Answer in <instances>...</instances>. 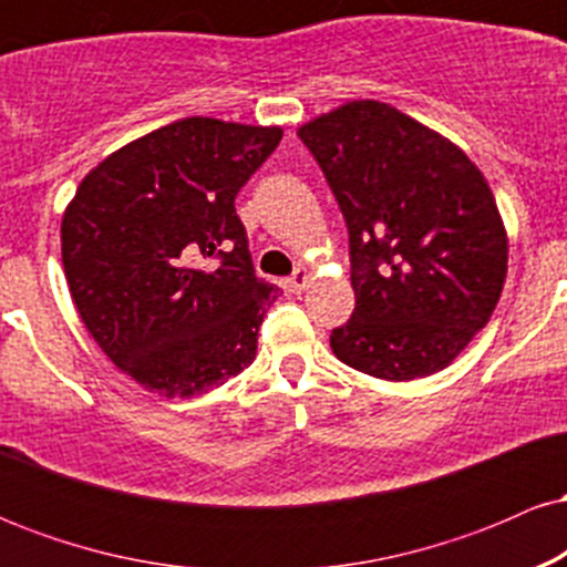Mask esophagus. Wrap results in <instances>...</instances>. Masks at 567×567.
Instances as JSON below:
<instances>
[{"label":"esophagus","instance_id":"34e87169","mask_svg":"<svg viewBox=\"0 0 567 567\" xmlns=\"http://www.w3.org/2000/svg\"><path fill=\"white\" fill-rule=\"evenodd\" d=\"M306 282H309V269H306L303 264H298L296 271L288 277V288L290 292H301L306 288Z\"/></svg>","mask_w":567,"mask_h":567}]
</instances>
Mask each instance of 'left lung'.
<instances>
[{
    "label": "left lung",
    "mask_w": 567,
    "mask_h": 567,
    "mask_svg": "<svg viewBox=\"0 0 567 567\" xmlns=\"http://www.w3.org/2000/svg\"><path fill=\"white\" fill-rule=\"evenodd\" d=\"M349 229L351 320L330 333L349 368L413 381L483 330L506 279V231L477 165L389 103L351 101L298 130Z\"/></svg>",
    "instance_id": "8db88e82"
}]
</instances>
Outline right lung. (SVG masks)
I'll use <instances>...</instances> for the list:
<instances>
[{
    "label": "right lung",
    "instance_id": "add662e5",
    "mask_svg": "<svg viewBox=\"0 0 567 567\" xmlns=\"http://www.w3.org/2000/svg\"><path fill=\"white\" fill-rule=\"evenodd\" d=\"M279 141V127L186 116L103 159L63 213L84 328L148 392L186 400L256 360L279 288L256 277L234 199Z\"/></svg>",
    "mask_w": 567,
    "mask_h": 567
}]
</instances>
